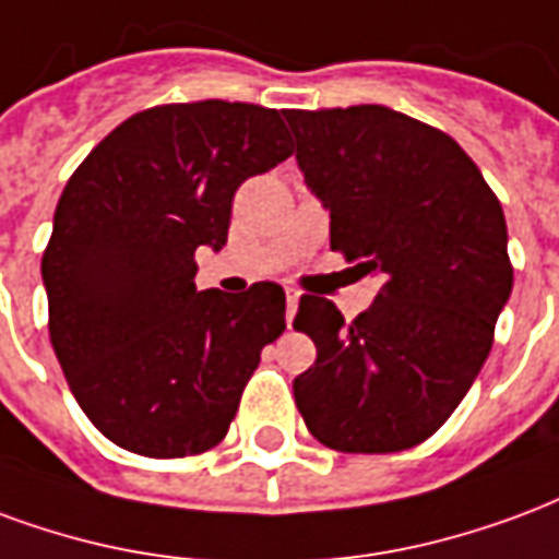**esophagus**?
Returning <instances> with one entry per match:
<instances>
[{"label": "esophagus", "mask_w": 559, "mask_h": 559, "mask_svg": "<svg viewBox=\"0 0 559 559\" xmlns=\"http://www.w3.org/2000/svg\"><path fill=\"white\" fill-rule=\"evenodd\" d=\"M285 300H288V324H292V321H295L300 292H297V288H285Z\"/></svg>", "instance_id": "34e87169"}]
</instances>
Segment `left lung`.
Here are the masks:
<instances>
[{"label": "left lung", "mask_w": 559, "mask_h": 559, "mask_svg": "<svg viewBox=\"0 0 559 559\" xmlns=\"http://www.w3.org/2000/svg\"><path fill=\"white\" fill-rule=\"evenodd\" d=\"M297 166L330 211V250L381 274L354 321L304 295L295 330L316 364L295 378L312 438L340 452L417 447L486 364L512 292L507 219L476 163L443 130L396 109H285Z\"/></svg>", "instance_id": "8db88e82"}]
</instances>
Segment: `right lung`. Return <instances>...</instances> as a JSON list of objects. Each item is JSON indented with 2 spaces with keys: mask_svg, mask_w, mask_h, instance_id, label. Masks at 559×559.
<instances>
[{
  "mask_svg": "<svg viewBox=\"0 0 559 559\" xmlns=\"http://www.w3.org/2000/svg\"><path fill=\"white\" fill-rule=\"evenodd\" d=\"M280 109L193 100L142 109L97 142L52 217L40 274L73 399L121 450L185 459L217 447L285 292H195V250L229 238L238 187L292 157Z\"/></svg>",
  "mask_w": 559,
  "mask_h": 559,
  "instance_id": "right-lung-1",
  "label": "right lung"
}]
</instances>
